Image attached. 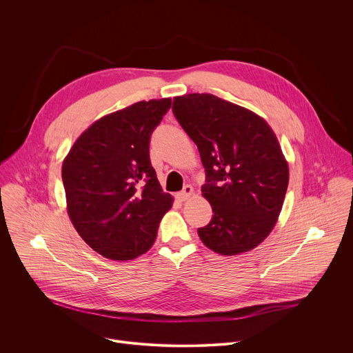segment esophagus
Returning a JSON list of instances; mask_svg holds the SVG:
<instances>
[{
  "label": "esophagus",
  "instance_id": "34e87169",
  "mask_svg": "<svg viewBox=\"0 0 353 353\" xmlns=\"http://www.w3.org/2000/svg\"><path fill=\"white\" fill-rule=\"evenodd\" d=\"M194 194V188L191 185H185L180 192L176 194V198L179 201H187Z\"/></svg>",
  "mask_w": 353,
  "mask_h": 353
}]
</instances>
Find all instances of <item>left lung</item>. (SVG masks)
Returning a JSON list of instances; mask_svg holds the SVG:
<instances>
[{
    "mask_svg": "<svg viewBox=\"0 0 353 353\" xmlns=\"http://www.w3.org/2000/svg\"><path fill=\"white\" fill-rule=\"evenodd\" d=\"M173 113L205 168L201 188L214 215L198 229L221 256L256 248L272 232L289 183V166L270 124L211 93L176 96Z\"/></svg>",
    "mask_w": 353,
    "mask_h": 353,
    "instance_id": "left-lung-1",
    "label": "left lung"
}]
</instances>
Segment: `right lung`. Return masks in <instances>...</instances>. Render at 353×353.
<instances>
[{
	"instance_id": "right-lung-1",
	"label": "right lung",
	"mask_w": 353,
	"mask_h": 353,
	"mask_svg": "<svg viewBox=\"0 0 353 353\" xmlns=\"http://www.w3.org/2000/svg\"><path fill=\"white\" fill-rule=\"evenodd\" d=\"M172 99L137 102L90 124L63 162L68 216L96 253L134 260L154 245L173 196L149 159L150 134Z\"/></svg>"
}]
</instances>
